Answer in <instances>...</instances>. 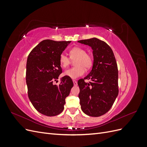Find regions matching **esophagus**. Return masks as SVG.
I'll return each instance as SVG.
<instances>
[{"label": "esophagus", "instance_id": "1", "mask_svg": "<svg viewBox=\"0 0 147 147\" xmlns=\"http://www.w3.org/2000/svg\"><path fill=\"white\" fill-rule=\"evenodd\" d=\"M73 83H74V85L75 86H77V81H75V80H73Z\"/></svg>", "mask_w": 147, "mask_h": 147}]
</instances>
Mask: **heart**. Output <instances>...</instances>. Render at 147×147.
Masks as SVG:
<instances>
[{
    "instance_id": "obj_1",
    "label": "heart",
    "mask_w": 147,
    "mask_h": 147,
    "mask_svg": "<svg viewBox=\"0 0 147 147\" xmlns=\"http://www.w3.org/2000/svg\"><path fill=\"white\" fill-rule=\"evenodd\" d=\"M70 57L72 60H74V67L66 70L64 72L65 76L72 79H76L82 76L86 69H89L92 65V58L91 55L86 53V51L80 47H74L70 50ZM59 63L62 67L65 68L70 63V59L64 54H61L59 56Z\"/></svg>"
}]
</instances>
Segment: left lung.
I'll use <instances>...</instances> for the list:
<instances>
[{"instance_id":"left-lung-1","label":"left lung","mask_w":147,"mask_h":147,"mask_svg":"<svg viewBox=\"0 0 147 147\" xmlns=\"http://www.w3.org/2000/svg\"><path fill=\"white\" fill-rule=\"evenodd\" d=\"M78 42L91 48L94 59L90 73L78 82L81 109L88 116L100 117L111 109L118 94L117 61L112 48L104 41L94 37ZM87 79L91 82H84Z\"/></svg>"}]
</instances>
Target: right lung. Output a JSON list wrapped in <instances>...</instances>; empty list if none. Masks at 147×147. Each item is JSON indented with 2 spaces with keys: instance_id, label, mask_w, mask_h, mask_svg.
Listing matches in <instances>:
<instances>
[{
  "instance_id": "add662e5",
  "label": "right lung",
  "mask_w": 147,
  "mask_h": 147,
  "mask_svg": "<svg viewBox=\"0 0 147 147\" xmlns=\"http://www.w3.org/2000/svg\"><path fill=\"white\" fill-rule=\"evenodd\" d=\"M71 41L44 40L30 51L26 64V84L28 97L39 113L53 117L63 112L65 98L74 86L72 79L61 78L59 85L54 84L62 73L59 56Z\"/></svg>"
}]
</instances>
